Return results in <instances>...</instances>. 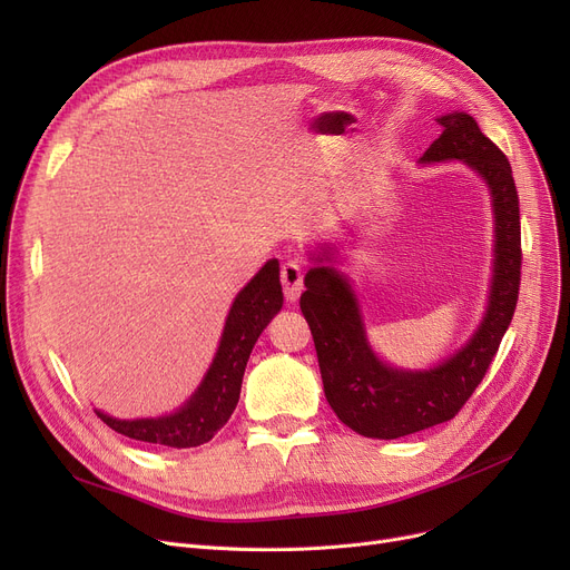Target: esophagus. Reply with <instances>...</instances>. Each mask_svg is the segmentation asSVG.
Returning <instances> with one entry per match:
<instances>
[{
    "instance_id": "obj_1",
    "label": "esophagus",
    "mask_w": 570,
    "mask_h": 570,
    "mask_svg": "<svg viewBox=\"0 0 570 570\" xmlns=\"http://www.w3.org/2000/svg\"><path fill=\"white\" fill-rule=\"evenodd\" d=\"M303 282H305V269L297 261H286L282 265V286L286 301H297L303 293Z\"/></svg>"
}]
</instances>
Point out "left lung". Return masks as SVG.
<instances>
[{"mask_svg":"<svg viewBox=\"0 0 570 570\" xmlns=\"http://www.w3.org/2000/svg\"><path fill=\"white\" fill-rule=\"evenodd\" d=\"M436 122L443 131L423 161L462 159L481 173L492 191L497 222L490 305L469 344L430 372L393 370L372 353L351 286L333 267H312L301 295L325 400L346 428L372 439H400L455 417L490 370L518 305L522 237L511 164L471 115L451 112Z\"/></svg>","mask_w":570,"mask_h":570,"instance_id":"obj_1","label":"left lung"}]
</instances>
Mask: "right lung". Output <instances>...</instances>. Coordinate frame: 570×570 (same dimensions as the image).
<instances>
[{"label": "right lung", "instance_id": "obj_1", "mask_svg": "<svg viewBox=\"0 0 570 570\" xmlns=\"http://www.w3.org/2000/svg\"><path fill=\"white\" fill-rule=\"evenodd\" d=\"M282 303L279 263L273 258L237 293L213 367L205 374L196 395L183 409L173 415L142 417V421H117V417L101 411H97V415L110 430L136 441L170 448H194L207 443L235 411L249 353L263 327L282 309Z\"/></svg>", "mask_w": 570, "mask_h": 570}]
</instances>
